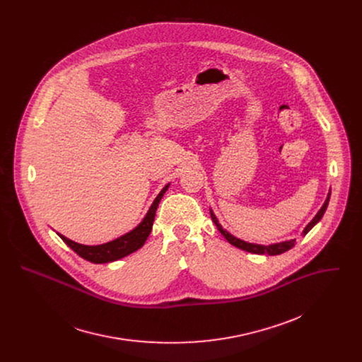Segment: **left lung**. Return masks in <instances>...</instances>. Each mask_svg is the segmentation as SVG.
<instances>
[{
    "instance_id": "1",
    "label": "left lung",
    "mask_w": 362,
    "mask_h": 362,
    "mask_svg": "<svg viewBox=\"0 0 362 362\" xmlns=\"http://www.w3.org/2000/svg\"><path fill=\"white\" fill-rule=\"evenodd\" d=\"M329 199H330V194L327 195V198H326V201H325V204H323V206L320 207V210L316 213V216L312 218V221H310V224L305 227V230L303 231V234L305 235L308 231H310V228L322 218V216L325 214V211H326V207H327V204H329ZM210 214H211V220L214 221V224H216V227L218 228V231L226 237V240L231 244V245H234V247H237V248H240V250H244V251H248V252H252V254H269V255H280V254H283V252H286V251H288V250H291L294 245H296V240H290V241H284V243H280V244H272V245H258V244H250V243H245V241H243V240H240V238H235L234 235H231L230 233H227L223 227H221V224H218V221H217V218H216V216L213 214V211L210 210Z\"/></svg>"
}]
</instances>
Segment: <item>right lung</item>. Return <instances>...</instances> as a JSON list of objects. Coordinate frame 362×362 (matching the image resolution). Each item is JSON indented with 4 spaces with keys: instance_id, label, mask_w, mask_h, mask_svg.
Wrapping results in <instances>:
<instances>
[{
    "instance_id": "obj_1",
    "label": "right lung",
    "mask_w": 362,
    "mask_h": 362,
    "mask_svg": "<svg viewBox=\"0 0 362 362\" xmlns=\"http://www.w3.org/2000/svg\"><path fill=\"white\" fill-rule=\"evenodd\" d=\"M167 188H168V185H165L161 189V192L157 195L153 205L149 209V211L145 216V218L142 220V223L136 228L129 231L128 234H125V235H122V237H119L114 241L105 243L102 245H82V244H78V243H74V241L68 240L66 237H64L61 234H58V235L74 252H76L81 258L86 259L89 262L107 263V262H114V260L124 258V257L138 251L141 247H144L145 241L148 240V237L152 231V226H153V221H155L156 210L158 206V202L163 198Z\"/></svg>"
}]
</instances>
